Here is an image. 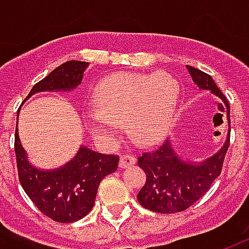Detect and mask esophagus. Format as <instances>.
Masks as SVG:
<instances>
[{
    "instance_id": "1",
    "label": "esophagus",
    "mask_w": 249,
    "mask_h": 249,
    "mask_svg": "<svg viewBox=\"0 0 249 249\" xmlns=\"http://www.w3.org/2000/svg\"><path fill=\"white\" fill-rule=\"evenodd\" d=\"M120 168H129L132 167L133 164H136L135 156H130V155H123L120 157Z\"/></svg>"
}]
</instances>
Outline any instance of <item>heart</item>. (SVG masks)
<instances>
[{"label": "heart", "mask_w": 249, "mask_h": 249, "mask_svg": "<svg viewBox=\"0 0 249 249\" xmlns=\"http://www.w3.org/2000/svg\"><path fill=\"white\" fill-rule=\"evenodd\" d=\"M97 110L85 114L94 136H112L117 124L136 140L152 144L161 140L178 110L180 87L167 73L120 71L98 82L92 94Z\"/></svg>", "instance_id": "heart-1"}]
</instances>
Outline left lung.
Returning a JSON list of instances; mask_svg holds the SVG:
<instances>
[{"instance_id":"left-lung-1","label":"left lung","mask_w":249,"mask_h":249,"mask_svg":"<svg viewBox=\"0 0 249 249\" xmlns=\"http://www.w3.org/2000/svg\"><path fill=\"white\" fill-rule=\"evenodd\" d=\"M187 69L198 89L211 90L224 101L227 119L231 123L228 101L213 78L193 66L187 65ZM230 132L221 149L201 162L184 161L173 149L171 140H165L155 151L144 152L137 160L139 167L146 175L145 184L137 193L139 203L157 213H176L193 205L207 193L221 173L230 146Z\"/></svg>"}]
</instances>
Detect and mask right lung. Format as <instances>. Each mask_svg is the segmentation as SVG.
<instances>
[{
    "mask_svg": "<svg viewBox=\"0 0 249 249\" xmlns=\"http://www.w3.org/2000/svg\"><path fill=\"white\" fill-rule=\"evenodd\" d=\"M89 65L84 61H66L36 84L28 98L37 92H69L82 81ZM14 152L18 180L41 213L57 223H73L85 217L94 205L97 188L107 175L119 165L116 155H103L81 146L74 159L53 171L37 169L29 161L21 145L16 126Z\"/></svg>",
    "mask_w": 249,
    "mask_h": 249,
    "instance_id": "right-lung-1",
    "label": "right lung"
}]
</instances>
